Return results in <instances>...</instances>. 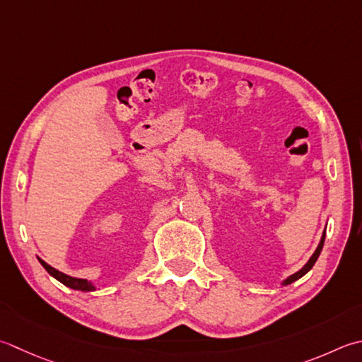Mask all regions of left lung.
I'll use <instances>...</instances> for the list:
<instances>
[{
    "instance_id": "8db88e82",
    "label": "left lung",
    "mask_w": 362,
    "mask_h": 362,
    "mask_svg": "<svg viewBox=\"0 0 362 362\" xmlns=\"http://www.w3.org/2000/svg\"><path fill=\"white\" fill-rule=\"evenodd\" d=\"M325 235H327V229H325V232H323V235H322V240H320V243H318V246H317V250H315V252L313 254V257H310L309 260H308V264L304 265L300 272H296L295 274H292V276H288V278L282 282V284L284 286H288V284H292V282H295L296 279H300V278H303L304 274H306L310 268L314 267V264L317 262V259H318V256H320V252H322V247H323V243H325Z\"/></svg>"
}]
</instances>
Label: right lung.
<instances>
[{"mask_svg": "<svg viewBox=\"0 0 362 362\" xmlns=\"http://www.w3.org/2000/svg\"><path fill=\"white\" fill-rule=\"evenodd\" d=\"M39 259V257H37ZM39 262H40V265L45 268V270L53 276L54 279H58L59 282H62L64 286H67V287H70V288H74V290H81V292H90V290H95V287L90 284L89 281H86V279H80V278H72V276H69V274H64V273H61V272H58L56 270V268H53V267H49L47 262H44L42 259H39Z\"/></svg>", "mask_w": 362, "mask_h": 362, "instance_id": "obj_1", "label": "right lung"}]
</instances>
